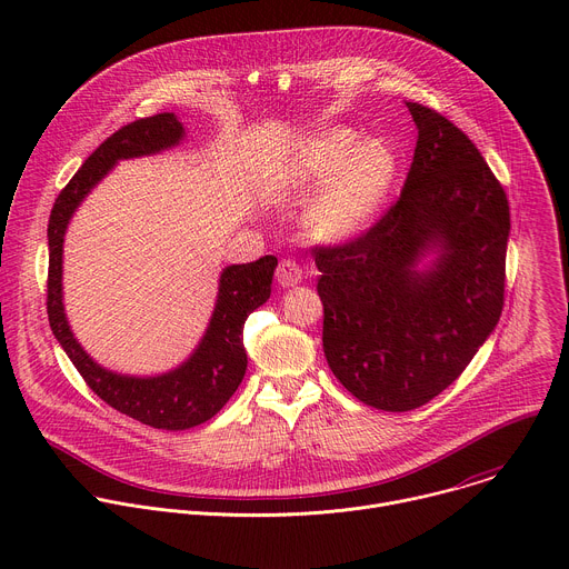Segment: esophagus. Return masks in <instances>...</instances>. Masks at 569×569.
<instances>
[{
	"mask_svg": "<svg viewBox=\"0 0 569 569\" xmlns=\"http://www.w3.org/2000/svg\"><path fill=\"white\" fill-rule=\"evenodd\" d=\"M301 279H303V270H301V266H299L297 261L283 259V261L279 263V268H277V281H279V286L292 288V286L301 283Z\"/></svg>",
	"mask_w": 569,
	"mask_h": 569,
	"instance_id": "1",
	"label": "esophagus"
}]
</instances>
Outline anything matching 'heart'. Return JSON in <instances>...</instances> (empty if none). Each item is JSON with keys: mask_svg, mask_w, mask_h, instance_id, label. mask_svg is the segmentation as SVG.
<instances>
[{"mask_svg": "<svg viewBox=\"0 0 569 569\" xmlns=\"http://www.w3.org/2000/svg\"><path fill=\"white\" fill-rule=\"evenodd\" d=\"M393 171V152L382 141H360L351 128H331L297 154L286 182L297 191L328 182L310 202L306 227L321 240H342L378 209Z\"/></svg>", "mask_w": 569, "mask_h": 569, "instance_id": "heart-1", "label": "heart"}]
</instances>
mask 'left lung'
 Returning <instances> with one entry per match:
<instances>
[{
    "mask_svg": "<svg viewBox=\"0 0 569 569\" xmlns=\"http://www.w3.org/2000/svg\"><path fill=\"white\" fill-rule=\"evenodd\" d=\"M405 106L419 139L400 198L358 238L315 248L323 356L382 412L430 402L493 333L511 231L507 193L477 146L437 110Z\"/></svg>",
    "mask_w": 569,
    "mask_h": 569,
    "instance_id": "obj_1",
    "label": "left lung"
}]
</instances>
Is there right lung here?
I'll return each mask as SVG.
<instances>
[{"mask_svg": "<svg viewBox=\"0 0 569 569\" xmlns=\"http://www.w3.org/2000/svg\"><path fill=\"white\" fill-rule=\"evenodd\" d=\"M184 126L173 112L137 119L108 137L60 191L49 216L47 312L56 340L86 378L90 389L117 412L157 428L189 430L222 410L248 369L242 323L272 292L274 257L227 266L220 274L218 299L209 327L187 362L159 376H123L97 365L73 338L62 306V242L67 224L86 196L112 171L119 159L154 154L182 141Z\"/></svg>", "mask_w": 569, "mask_h": 569, "instance_id": "1", "label": "right lung"}]
</instances>
